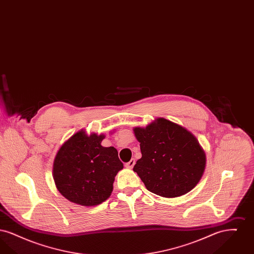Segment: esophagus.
Instances as JSON below:
<instances>
[{
  "label": "esophagus",
  "mask_w": 254,
  "mask_h": 254,
  "mask_svg": "<svg viewBox=\"0 0 254 254\" xmlns=\"http://www.w3.org/2000/svg\"><path fill=\"white\" fill-rule=\"evenodd\" d=\"M134 165H135V160L131 159L129 162H127V163L125 164V167H126L127 169H132Z\"/></svg>",
  "instance_id": "1"
}]
</instances>
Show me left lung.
Here are the masks:
<instances>
[{"instance_id": "1", "label": "left lung", "mask_w": 254, "mask_h": 254, "mask_svg": "<svg viewBox=\"0 0 254 254\" xmlns=\"http://www.w3.org/2000/svg\"><path fill=\"white\" fill-rule=\"evenodd\" d=\"M142 158L133 170L145 188L162 197L188 193L200 181L205 154L193 135L181 126L159 118L146 127H135Z\"/></svg>"}]
</instances>
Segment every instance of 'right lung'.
Returning a JSON list of instances; mask_svg holds the SVG:
<instances>
[{"instance_id":"right-lung-1","label":"right lung","mask_w":254,"mask_h":254,"mask_svg":"<svg viewBox=\"0 0 254 254\" xmlns=\"http://www.w3.org/2000/svg\"><path fill=\"white\" fill-rule=\"evenodd\" d=\"M104 135L74 134L62 145L53 164V178L60 193L70 202L91 206L106 201L114 177L123 169L115 147L101 145Z\"/></svg>"}]
</instances>
